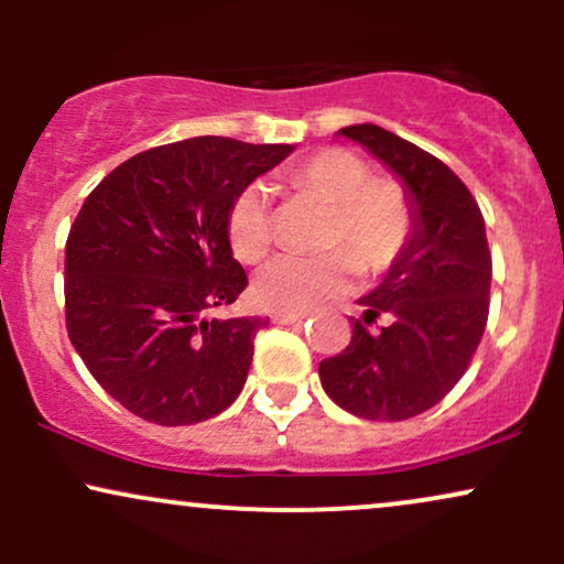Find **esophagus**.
<instances>
[{
    "instance_id": "34e87169",
    "label": "esophagus",
    "mask_w": 564,
    "mask_h": 564,
    "mask_svg": "<svg viewBox=\"0 0 564 564\" xmlns=\"http://www.w3.org/2000/svg\"><path fill=\"white\" fill-rule=\"evenodd\" d=\"M270 318H273L278 326H291V323H302L307 318V313H273Z\"/></svg>"
}]
</instances>
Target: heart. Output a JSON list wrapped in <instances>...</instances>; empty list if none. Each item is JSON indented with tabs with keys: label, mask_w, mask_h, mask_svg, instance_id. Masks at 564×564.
I'll return each mask as SVG.
<instances>
[{
	"label": "heart",
	"mask_w": 564,
	"mask_h": 564,
	"mask_svg": "<svg viewBox=\"0 0 564 564\" xmlns=\"http://www.w3.org/2000/svg\"><path fill=\"white\" fill-rule=\"evenodd\" d=\"M296 187L328 206L321 257L281 254L254 278V300L275 313H307L313 304L341 294L355 270L381 275L405 254L416 232L411 196L390 180H371L366 161L341 148H323L291 172ZM232 254L257 262L273 241L268 191L249 185L238 193L228 215Z\"/></svg>",
	"instance_id": "b5f03b06"
}]
</instances>
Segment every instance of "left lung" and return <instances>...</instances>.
<instances>
[{
	"mask_svg": "<svg viewBox=\"0 0 564 564\" xmlns=\"http://www.w3.org/2000/svg\"><path fill=\"white\" fill-rule=\"evenodd\" d=\"M339 134L398 174L416 232L384 281L358 300L364 318H352V341L339 355L321 360V384L352 416L403 422L437 405L480 345L494 275L485 219L469 187L413 142L377 124ZM379 317L386 326L373 329Z\"/></svg>",
	"mask_w": 564,
	"mask_h": 564,
	"instance_id": "obj_1",
	"label": "left lung"
}]
</instances>
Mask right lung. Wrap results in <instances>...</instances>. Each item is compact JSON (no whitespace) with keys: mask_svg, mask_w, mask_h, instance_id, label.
I'll return each mask as SVG.
<instances>
[{"mask_svg":"<svg viewBox=\"0 0 564 564\" xmlns=\"http://www.w3.org/2000/svg\"><path fill=\"white\" fill-rule=\"evenodd\" d=\"M294 145L191 138L127 159L66 243V328L113 400L161 426L217 416L243 390L264 318H206L246 289L228 215Z\"/></svg>","mask_w":564,"mask_h":564,"instance_id":"right-lung-1","label":"right lung"}]
</instances>
